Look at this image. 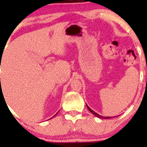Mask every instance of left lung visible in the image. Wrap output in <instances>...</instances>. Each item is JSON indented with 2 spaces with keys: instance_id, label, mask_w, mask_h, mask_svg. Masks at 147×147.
<instances>
[{
  "instance_id": "left-lung-1",
  "label": "left lung",
  "mask_w": 147,
  "mask_h": 147,
  "mask_svg": "<svg viewBox=\"0 0 147 147\" xmlns=\"http://www.w3.org/2000/svg\"><path fill=\"white\" fill-rule=\"evenodd\" d=\"M87 109H89V111H90V112H92V113L94 115H95V116L97 117L101 118V119H110V118H112V117H103V116H101V115H98V114H97V113L94 112L93 110H92V109H90V108L89 107L87 106Z\"/></svg>"
}]
</instances>
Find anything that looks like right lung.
I'll use <instances>...</instances> for the list:
<instances>
[{"label": "right lung", "mask_w": 147, "mask_h": 147, "mask_svg": "<svg viewBox=\"0 0 147 147\" xmlns=\"http://www.w3.org/2000/svg\"><path fill=\"white\" fill-rule=\"evenodd\" d=\"M56 115H57V114H56Z\"/></svg>", "instance_id": "add662e5"}]
</instances>
